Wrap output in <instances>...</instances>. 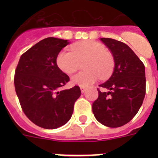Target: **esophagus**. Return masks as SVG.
<instances>
[{"label":"esophagus","instance_id":"1","mask_svg":"<svg viewBox=\"0 0 158 158\" xmlns=\"http://www.w3.org/2000/svg\"><path fill=\"white\" fill-rule=\"evenodd\" d=\"M86 89H87V88H86V87H82V86H81V91L82 93H85Z\"/></svg>","mask_w":158,"mask_h":158}]
</instances>
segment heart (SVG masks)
Returning <instances> with one entry per match:
<instances>
[{"label": "heart", "instance_id": "1", "mask_svg": "<svg viewBox=\"0 0 158 158\" xmlns=\"http://www.w3.org/2000/svg\"><path fill=\"white\" fill-rule=\"evenodd\" d=\"M72 51H61L57 57V65L64 73L72 74L79 66V62H87L84 69L72 77V82L81 87H88L98 80L106 79L113 72L115 62L111 54L106 51L101 43L91 40H85L75 43Z\"/></svg>", "mask_w": 158, "mask_h": 158}]
</instances>
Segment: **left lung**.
I'll list each match as a JSON object with an SVG mask.
<instances>
[{
    "label": "left lung",
    "instance_id": "8db88e82",
    "mask_svg": "<svg viewBox=\"0 0 158 158\" xmlns=\"http://www.w3.org/2000/svg\"><path fill=\"white\" fill-rule=\"evenodd\" d=\"M113 55L112 75L100 87L93 104L97 121L108 127H119L129 123L140 109L146 94L145 65L127 44L110 38L100 39Z\"/></svg>",
    "mask_w": 158,
    "mask_h": 158
}]
</instances>
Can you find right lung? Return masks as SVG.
I'll return each instance as SVG.
<instances>
[{
    "instance_id": "obj_1",
    "label": "right lung",
    "mask_w": 158,
    "mask_h": 158,
    "mask_svg": "<svg viewBox=\"0 0 158 158\" xmlns=\"http://www.w3.org/2000/svg\"><path fill=\"white\" fill-rule=\"evenodd\" d=\"M68 40L49 37L23 54L14 77L15 89L26 116L45 129H56L70 119L81 89L61 90L69 77L57 65V57Z\"/></svg>"
}]
</instances>
